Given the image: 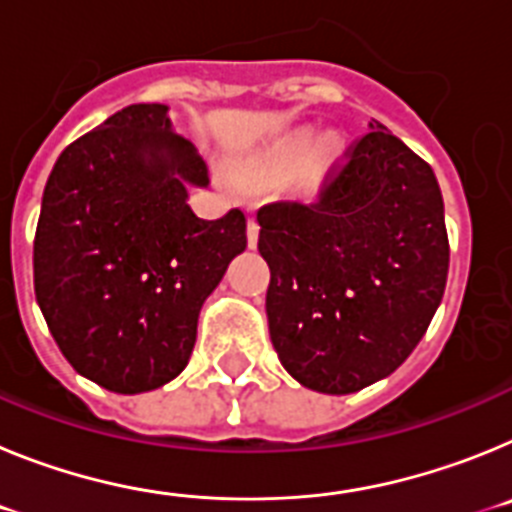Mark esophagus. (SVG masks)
I'll list each match as a JSON object with an SVG mask.
<instances>
[{
	"label": "esophagus",
	"mask_w": 512,
	"mask_h": 512,
	"mask_svg": "<svg viewBox=\"0 0 512 512\" xmlns=\"http://www.w3.org/2000/svg\"><path fill=\"white\" fill-rule=\"evenodd\" d=\"M246 238H248V246H256V241H259V223L253 220V215L248 217V228H246Z\"/></svg>",
	"instance_id": "obj_1"
}]
</instances>
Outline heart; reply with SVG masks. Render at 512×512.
I'll return each mask as SVG.
<instances>
[{"label":"heart","instance_id":"b5f03b06","mask_svg":"<svg viewBox=\"0 0 512 512\" xmlns=\"http://www.w3.org/2000/svg\"><path fill=\"white\" fill-rule=\"evenodd\" d=\"M323 156H330V151H333V146L330 143H323ZM302 153H305V135H297V138L287 140V143H282V146H277V151L271 153L269 156V164H266V169L271 171V174H284V171H289L292 166L297 164L302 158Z\"/></svg>","mask_w":512,"mask_h":512}]
</instances>
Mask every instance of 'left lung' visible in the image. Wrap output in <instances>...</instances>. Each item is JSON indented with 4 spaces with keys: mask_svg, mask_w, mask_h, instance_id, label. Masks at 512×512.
I'll return each instance as SVG.
<instances>
[{
    "mask_svg": "<svg viewBox=\"0 0 512 512\" xmlns=\"http://www.w3.org/2000/svg\"><path fill=\"white\" fill-rule=\"evenodd\" d=\"M269 336L300 384L359 392L413 354L441 305L449 235L436 174L374 122L310 202L256 212Z\"/></svg>",
    "mask_w": 512,
    "mask_h": 512,
    "instance_id": "obj_1",
    "label": "left lung"
}]
</instances>
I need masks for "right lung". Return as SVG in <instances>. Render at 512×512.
I'll return each mask as SVG.
<instances>
[{"instance_id": "add662e5", "label": "right lung", "mask_w": 512, "mask_h": 512, "mask_svg": "<svg viewBox=\"0 0 512 512\" xmlns=\"http://www.w3.org/2000/svg\"><path fill=\"white\" fill-rule=\"evenodd\" d=\"M166 104H130L63 148L40 205L35 297L81 377L120 395L156 390L187 366L202 302L246 248V215L202 220L197 148Z\"/></svg>"}]
</instances>
